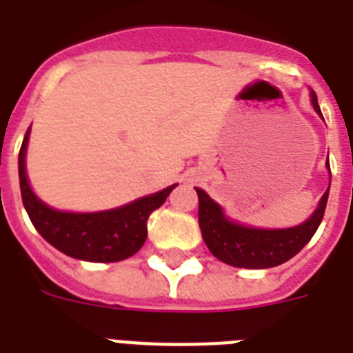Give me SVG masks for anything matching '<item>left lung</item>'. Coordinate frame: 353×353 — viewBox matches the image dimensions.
Returning a JSON list of instances; mask_svg holds the SVG:
<instances>
[{"mask_svg": "<svg viewBox=\"0 0 353 353\" xmlns=\"http://www.w3.org/2000/svg\"><path fill=\"white\" fill-rule=\"evenodd\" d=\"M312 104L315 112L323 117L315 91H312ZM196 192L199 198V229L209 251L218 260L234 268L268 269L288 262L312 240V236L323 221L330 187L310 220L291 229H274V231L251 229V227L232 223L223 216L220 205L214 203L201 188H196Z\"/></svg>", "mask_w": 353, "mask_h": 353, "instance_id": "obj_1", "label": "left lung"}]
</instances>
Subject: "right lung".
Listing matches in <instances>:
<instances>
[{
    "label": "right lung",
    "mask_w": 353,
    "mask_h": 353,
    "mask_svg": "<svg viewBox=\"0 0 353 353\" xmlns=\"http://www.w3.org/2000/svg\"><path fill=\"white\" fill-rule=\"evenodd\" d=\"M29 141V130L25 133L19 148L18 172L19 188L23 207L32 225L52 247L68 256L85 260V262H121L133 256L143 247L148 236V218L155 209L165 203L172 187L141 198L121 209L73 214L60 212L36 198L25 174V150Z\"/></svg>",
    "instance_id": "add662e5"
}]
</instances>
